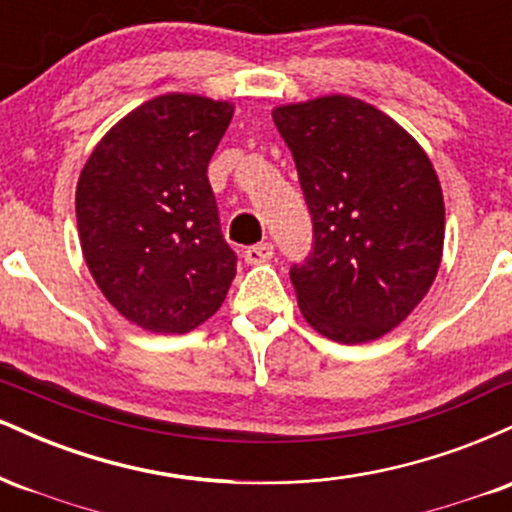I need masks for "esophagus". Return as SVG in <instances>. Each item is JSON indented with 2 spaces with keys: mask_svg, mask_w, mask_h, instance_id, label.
Listing matches in <instances>:
<instances>
[{
  "mask_svg": "<svg viewBox=\"0 0 512 512\" xmlns=\"http://www.w3.org/2000/svg\"><path fill=\"white\" fill-rule=\"evenodd\" d=\"M243 257H245V262H248V264H262V262L272 260V257H274V245L272 243L250 245V248L243 252Z\"/></svg>",
  "mask_w": 512,
  "mask_h": 512,
  "instance_id": "obj_1",
  "label": "esophagus"
}]
</instances>
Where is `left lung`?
I'll list each match as a JSON object with an SVG mask.
<instances>
[{"mask_svg": "<svg viewBox=\"0 0 512 512\" xmlns=\"http://www.w3.org/2000/svg\"><path fill=\"white\" fill-rule=\"evenodd\" d=\"M272 117L313 219V248L289 272L305 320L342 344L383 337L438 274L436 170L395 120L358 98L284 105Z\"/></svg>", "mask_w": 512, "mask_h": 512, "instance_id": "8db88e82", "label": "left lung"}]
</instances>
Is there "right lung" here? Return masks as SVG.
<instances>
[{"instance_id":"1","label":"right lung","mask_w":512,"mask_h":512,"mask_svg":"<svg viewBox=\"0 0 512 512\" xmlns=\"http://www.w3.org/2000/svg\"><path fill=\"white\" fill-rule=\"evenodd\" d=\"M233 108L202 96L139 105L96 146L76 185L81 250L117 313L149 332L195 330L221 308L238 257L207 168Z\"/></svg>"}]
</instances>
